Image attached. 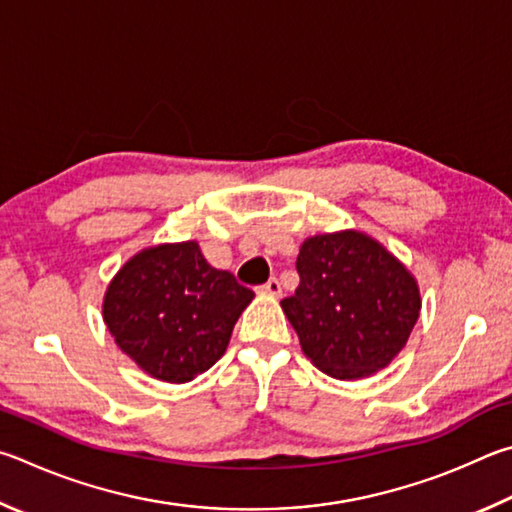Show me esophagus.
<instances>
[{"mask_svg": "<svg viewBox=\"0 0 512 512\" xmlns=\"http://www.w3.org/2000/svg\"><path fill=\"white\" fill-rule=\"evenodd\" d=\"M258 292L270 294V297H279V294H281V283H279V279H270L267 283H263L261 288H258Z\"/></svg>", "mask_w": 512, "mask_h": 512, "instance_id": "34e87169", "label": "esophagus"}]
</instances>
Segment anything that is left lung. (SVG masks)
Wrapping results in <instances>:
<instances>
[{
    "label": "left lung",
    "mask_w": 512,
    "mask_h": 512,
    "mask_svg": "<svg viewBox=\"0 0 512 512\" xmlns=\"http://www.w3.org/2000/svg\"><path fill=\"white\" fill-rule=\"evenodd\" d=\"M299 288L281 306L303 353L330 378L360 380L396 357L414 330L420 294L405 265L357 231L301 245Z\"/></svg>",
    "instance_id": "left-lung-1"
}]
</instances>
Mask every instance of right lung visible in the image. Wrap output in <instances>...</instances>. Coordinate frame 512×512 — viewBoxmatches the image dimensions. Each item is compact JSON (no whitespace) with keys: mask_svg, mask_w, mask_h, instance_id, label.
<instances>
[{"mask_svg":"<svg viewBox=\"0 0 512 512\" xmlns=\"http://www.w3.org/2000/svg\"><path fill=\"white\" fill-rule=\"evenodd\" d=\"M254 292L204 261L197 242L143 249L107 288L114 342L152 378L182 384L220 360Z\"/></svg>","mask_w":512,"mask_h":512,"instance_id":"obj_1","label":"right lung"}]
</instances>
